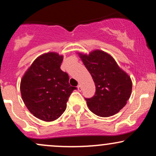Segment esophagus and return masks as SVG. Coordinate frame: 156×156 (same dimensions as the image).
<instances>
[{"instance_id":"esophagus-1","label":"esophagus","mask_w":156,"mask_h":156,"mask_svg":"<svg viewBox=\"0 0 156 156\" xmlns=\"http://www.w3.org/2000/svg\"><path fill=\"white\" fill-rule=\"evenodd\" d=\"M78 89L79 92H81L82 91V87H81V86H80V84H79V85L78 86Z\"/></svg>"}]
</instances>
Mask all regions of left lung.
<instances>
[{
	"instance_id": "obj_1",
	"label": "left lung",
	"mask_w": 156,
	"mask_h": 156,
	"mask_svg": "<svg viewBox=\"0 0 156 156\" xmlns=\"http://www.w3.org/2000/svg\"><path fill=\"white\" fill-rule=\"evenodd\" d=\"M80 58L92 76L96 91L92 98H85L89 110L96 115H114L126 105L132 91V82L108 53L94 51Z\"/></svg>"
}]
</instances>
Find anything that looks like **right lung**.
Returning <instances> with one entry per match:
<instances>
[{"instance_id":"right-lung-1","label":"right lung","mask_w":156,"mask_h":156,"mask_svg":"<svg viewBox=\"0 0 156 156\" xmlns=\"http://www.w3.org/2000/svg\"><path fill=\"white\" fill-rule=\"evenodd\" d=\"M63 56L43 54L25 73L20 83L23 101L29 112L39 119L55 120L67 108V102L76 87L69 83V76L61 69Z\"/></svg>"}]
</instances>
